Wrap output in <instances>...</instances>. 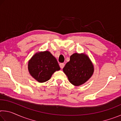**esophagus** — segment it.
<instances>
[{"mask_svg":"<svg viewBox=\"0 0 121 121\" xmlns=\"http://www.w3.org/2000/svg\"><path fill=\"white\" fill-rule=\"evenodd\" d=\"M60 68H61V69H62L63 67H64V66H65V63H60Z\"/></svg>","mask_w":121,"mask_h":121,"instance_id":"1","label":"esophagus"}]
</instances>
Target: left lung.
Instances as JSON below:
<instances>
[{
  "instance_id": "obj_1",
  "label": "left lung",
  "mask_w": 121,
  "mask_h": 121,
  "mask_svg": "<svg viewBox=\"0 0 121 121\" xmlns=\"http://www.w3.org/2000/svg\"><path fill=\"white\" fill-rule=\"evenodd\" d=\"M63 71L73 85L79 86L92 76L94 66L85 54L76 53L70 56V61L65 64Z\"/></svg>"
}]
</instances>
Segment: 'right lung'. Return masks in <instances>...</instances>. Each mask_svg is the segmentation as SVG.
Segmentation results:
<instances>
[{
    "label": "right lung",
    "mask_w": 121,
    "mask_h": 121,
    "mask_svg": "<svg viewBox=\"0 0 121 121\" xmlns=\"http://www.w3.org/2000/svg\"><path fill=\"white\" fill-rule=\"evenodd\" d=\"M28 65L30 74L39 83L48 81L55 71L60 69L56 58L48 51L36 53Z\"/></svg>",
    "instance_id": "add662e5"
}]
</instances>
